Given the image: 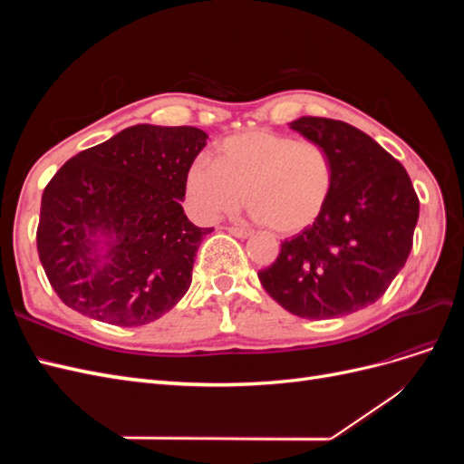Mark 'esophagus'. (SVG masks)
<instances>
[{
  "label": "esophagus",
  "mask_w": 464,
  "mask_h": 464,
  "mask_svg": "<svg viewBox=\"0 0 464 464\" xmlns=\"http://www.w3.org/2000/svg\"><path fill=\"white\" fill-rule=\"evenodd\" d=\"M232 236L236 237H249L251 236V230L249 228H244V227H228L227 228Z\"/></svg>",
  "instance_id": "34e87169"
}]
</instances>
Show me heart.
<instances>
[{"label": "heart", "instance_id": "heart-1", "mask_svg": "<svg viewBox=\"0 0 464 464\" xmlns=\"http://www.w3.org/2000/svg\"><path fill=\"white\" fill-rule=\"evenodd\" d=\"M334 186L329 150L273 131L227 137L215 162L195 159L186 176L188 195L203 218L230 215L246 205L280 234L300 232L325 210Z\"/></svg>", "mask_w": 464, "mask_h": 464}]
</instances>
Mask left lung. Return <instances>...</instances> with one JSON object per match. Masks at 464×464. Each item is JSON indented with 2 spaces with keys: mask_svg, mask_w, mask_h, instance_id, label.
Wrapping results in <instances>:
<instances>
[{
  "mask_svg": "<svg viewBox=\"0 0 464 464\" xmlns=\"http://www.w3.org/2000/svg\"><path fill=\"white\" fill-rule=\"evenodd\" d=\"M290 128L329 150L334 186L321 217L257 276L298 317L354 314L382 298L409 259L418 195L404 166L350 123L307 116Z\"/></svg>",
  "mask_w": 464,
  "mask_h": 464,
  "instance_id": "obj_1",
  "label": "left lung"
}]
</instances>
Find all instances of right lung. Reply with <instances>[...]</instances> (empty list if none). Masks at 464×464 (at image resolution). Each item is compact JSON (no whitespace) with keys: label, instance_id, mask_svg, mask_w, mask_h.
<instances>
[{"label":"right lung","instance_id":"obj_1","mask_svg":"<svg viewBox=\"0 0 464 464\" xmlns=\"http://www.w3.org/2000/svg\"><path fill=\"white\" fill-rule=\"evenodd\" d=\"M207 133L133 125L69 159L42 193L38 257L58 298L118 327L159 319L184 298L203 236L186 217L191 162ZM94 235L109 237L96 255Z\"/></svg>","mask_w":464,"mask_h":464}]
</instances>
